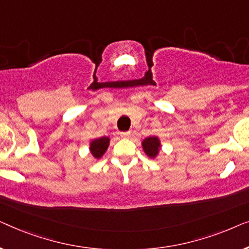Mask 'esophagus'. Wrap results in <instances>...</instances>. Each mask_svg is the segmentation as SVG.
<instances>
[{
    "mask_svg": "<svg viewBox=\"0 0 249 249\" xmlns=\"http://www.w3.org/2000/svg\"><path fill=\"white\" fill-rule=\"evenodd\" d=\"M130 134H131L130 131L121 132V137H124V138H129V137H130Z\"/></svg>",
    "mask_w": 249,
    "mask_h": 249,
    "instance_id": "34e87169",
    "label": "esophagus"
}]
</instances>
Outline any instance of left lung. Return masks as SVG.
<instances>
[{
    "instance_id": "1",
    "label": "left lung",
    "mask_w": 249,
    "mask_h": 249,
    "mask_svg": "<svg viewBox=\"0 0 249 249\" xmlns=\"http://www.w3.org/2000/svg\"><path fill=\"white\" fill-rule=\"evenodd\" d=\"M142 151L146 155L148 156L149 159H156L158 155L160 154V151H161V141L158 136H149V137H146L144 141L142 142Z\"/></svg>"
}]
</instances>
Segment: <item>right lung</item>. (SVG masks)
I'll list each match as a JSON object with an SVG mask.
<instances>
[{
	"label": "right lung",
	"instance_id": "1",
	"mask_svg": "<svg viewBox=\"0 0 249 249\" xmlns=\"http://www.w3.org/2000/svg\"><path fill=\"white\" fill-rule=\"evenodd\" d=\"M110 137L103 136L100 138H94L89 142V152L94 159L100 160L102 156L107 151L108 145H110Z\"/></svg>",
	"mask_w": 249,
	"mask_h": 249
}]
</instances>
